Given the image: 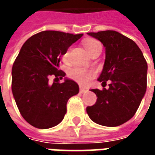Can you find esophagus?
Wrapping results in <instances>:
<instances>
[{
    "label": "esophagus",
    "instance_id": "1",
    "mask_svg": "<svg viewBox=\"0 0 155 155\" xmlns=\"http://www.w3.org/2000/svg\"><path fill=\"white\" fill-rule=\"evenodd\" d=\"M86 91H87V90H86L85 88L80 87V92H81V93H84V92H86Z\"/></svg>",
    "mask_w": 155,
    "mask_h": 155
}]
</instances>
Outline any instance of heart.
I'll return each instance as SVG.
<instances>
[{
    "label": "heart",
    "mask_w": 155,
    "mask_h": 155,
    "mask_svg": "<svg viewBox=\"0 0 155 155\" xmlns=\"http://www.w3.org/2000/svg\"><path fill=\"white\" fill-rule=\"evenodd\" d=\"M84 47L87 50V52L91 54L93 52H95L98 49H101V44L96 40V39H88L84 42ZM69 50H67L64 54V59L67 60L68 56H69ZM94 75L93 72L91 71H88L82 68H74L73 70L70 71L69 73V76L72 78L74 81H75L79 84L81 85H86L88 84L91 80L92 79Z\"/></svg>",
    "instance_id": "b5f03b06"
}]
</instances>
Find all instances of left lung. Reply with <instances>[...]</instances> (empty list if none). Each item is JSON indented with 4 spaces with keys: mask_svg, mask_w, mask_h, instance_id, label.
I'll return each mask as SVG.
<instances>
[{
    "mask_svg": "<svg viewBox=\"0 0 155 155\" xmlns=\"http://www.w3.org/2000/svg\"><path fill=\"white\" fill-rule=\"evenodd\" d=\"M88 35L100 40L106 49L102 73L98 79L109 88L91 90L97 101L86 108L90 118L101 126L117 127L134 117L146 91L147 63L138 46L127 37L105 30Z\"/></svg>",
    "mask_w": 155,
    "mask_h": 155,
    "instance_id": "left-lung-1",
    "label": "left lung"
}]
</instances>
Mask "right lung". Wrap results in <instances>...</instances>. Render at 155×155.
<instances>
[{"label":"right lung","mask_w":155,"mask_h":155,"mask_svg":"<svg viewBox=\"0 0 155 155\" xmlns=\"http://www.w3.org/2000/svg\"><path fill=\"white\" fill-rule=\"evenodd\" d=\"M82 37L47 30L30 37L22 46L12 66V90L17 107L31 126L47 129L58 125L66 113L68 100L78 94V84L59 70L61 56ZM50 76L56 77L53 84Z\"/></svg>","instance_id":"1"}]
</instances>
